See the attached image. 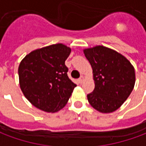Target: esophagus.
I'll use <instances>...</instances> for the list:
<instances>
[{
	"label": "esophagus",
	"mask_w": 146,
	"mask_h": 146,
	"mask_svg": "<svg viewBox=\"0 0 146 146\" xmlns=\"http://www.w3.org/2000/svg\"><path fill=\"white\" fill-rule=\"evenodd\" d=\"M84 77L83 76H81L79 78V82L80 83V84H82V83L84 82Z\"/></svg>",
	"instance_id": "obj_1"
}]
</instances>
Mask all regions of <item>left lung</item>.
<instances>
[{"mask_svg": "<svg viewBox=\"0 0 146 146\" xmlns=\"http://www.w3.org/2000/svg\"><path fill=\"white\" fill-rule=\"evenodd\" d=\"M91 63L94 91L88 95L92 107L102 113L119 109L127 100L135 84V68L123 54L102 45L84 49Z\"/></svg>", "mask_w": 146, "mask_h": 146, "instance_id": "obj_1", "label": "left lung"}]
</instances>
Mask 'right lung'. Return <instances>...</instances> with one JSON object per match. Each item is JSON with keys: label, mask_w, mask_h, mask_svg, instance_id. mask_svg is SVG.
<instances>
[{"label": "right lung", "mask_w": 146, "mask_h": 146, "mask_svg": "<svg viewBox=\"0 0 146 146\" xmlns=\"http://www.w3.org/2000/svg\"><path fill=\"white\" fill-rule=\"evenodd\" d=\"M71 48L55 44L27 54L19 66V85L35 107L56 113L66 105L76 84L68 77L65 61Z\"/></svg>", "instance_id": "right-lung-1"}]
</instances>
